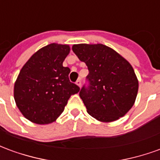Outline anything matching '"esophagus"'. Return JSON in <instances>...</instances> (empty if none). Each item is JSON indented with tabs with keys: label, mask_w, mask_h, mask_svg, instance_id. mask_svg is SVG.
<instances>
[{
	"label": "esophagus",
	"mask_w": 160,
	"mask_h": 160,
	"mask_svg": "<svg viewBox=\"0 0 160 160\" xmlns=\"http://www.w3.org/2000/svg\"><path fill=\"white\" fill-rule=\"evenodd\" d=\"M76 85L78 86V87H81V80H78L76 81Z\"/></svg>",
	"instance_id": "obj_1"
}]
</instances>
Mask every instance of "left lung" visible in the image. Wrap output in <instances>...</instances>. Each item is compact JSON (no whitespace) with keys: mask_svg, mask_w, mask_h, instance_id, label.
<instances>
[{"mask_svg":"<svg viewBox=\"0 0 160 160\" xmlns=\"http://www.w3.org/2000/svg\"><path fill=\"white\" fill-rule=\"evenodd\" d=\"M72 49L89 71V85L80 91L87 113L104 122L123 117L134 105L139 88L130 63L101 43L73 44Z\"/></svg>","mask_w":160,"mask_h":160,"instance_id":"1","label":"left lung"}]
</instances>
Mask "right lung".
Segmentation results:
<instances>
[{"label":"right lung","instance_id":"obj_1","mask_svg":"<svg viewBox=\"0 0 160 160\" xmlns=\"http://www.w3.org/2000/svg\"><path fill=\"white\" fill-rule=\"evenodd\" d=\"M69 51V45L50 43L23 66L13 96L26 119L37 124L51 123L62 113L71 95L79 92L80 87L70 82L69 68L62 66Z\"/></svg>","mask_w":160,"mask_h":160}]
</instances>
